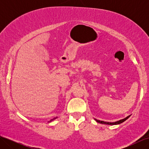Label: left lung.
I'll use <instances>...</instances> for the list:
<instances>
[{
    "mask_svg": "<svg viewBox=\"0 0 149 149\" xmlns=\"http://www.w3.org/2000/svg\"><path fill=\"white\" fill-rule=\"evenodd\" d=\"M130 117V116H127V118H125L123 119H121L120 120H118L117 122H115V123H109V122H104V121H102V120H97V119H94V120H95L97 123H101V124H108V125H117V124H119L120 123H123V122H124L125 120H127Z\"/></svg>",
    "mask_w": 149,
    "mask_h": 149,
    "instance_id": "1",
    "label": "left lung"
}]
</instances>
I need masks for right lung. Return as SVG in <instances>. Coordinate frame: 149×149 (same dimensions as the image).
I'll return each instance as SVG.
<instances>
[{
	"label": "right lung",
	"instance_id": "add662e5",
	"mask_svg": "<svg viewBox=\"0 0 149 149\" xmlns=\"http://www.w3.org/2000/svg\"><path fill=\"white\" fill-rule=\"evenodd\" d=\"M56 119V118H53V119H52V120H49V121H48V122H52V120H54V119Z\"/></svg>",
	"mask_w": 149,
	"mask_h": 149
}]
</instances>
